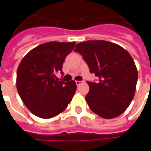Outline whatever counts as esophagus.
Returning a JSON list of instances; mask_svg holds the SVG:
<instances>
[{
    "instance_id": "34e87169",
    "label": "esophagus",
    "mask_w": 151,
    "mask_h": 151,
    "mask_svg": "<svg viewBox=\"0 0 151 151\" xmlns=\"http://www.w3.org/2000/svg\"><path fill=\"white\" fill-rule=\"evenodd\" d=\"M76 82V85H78V86H79V85L81 84V83H83V81H75Z\"/></svg>"
}]
</instances>
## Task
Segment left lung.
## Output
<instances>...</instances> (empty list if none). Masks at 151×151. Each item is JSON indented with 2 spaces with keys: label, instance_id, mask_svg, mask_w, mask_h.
I'll list each match as a JSON object with an SVG mask.
<instances>
[{
  "label": "left lung",
  "instance_id": "left-lung-1",
  "mask_svg": "<svg viewBox=\"0 0 151 151\" xmlns=\"http://www.w3.org/2000/svg\"><path fill=\"white\" fill-rule=\"evenodd\" d=\"M99 78L88 81L85 99L91 110L106 119L121 115L130 105L136 92L138 72L131 55L122 46L106 41H87L74 49Z\"/></svg>",
  "mask_w": 151,
  "mask_h": 151
}]
</instances>
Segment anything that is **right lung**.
Wrapping results in <instances>:
<instances>
[{
  "label": "right lung",
  "instance_id": "add662e5",
  "mask_svg": "<svg viewBox=\"0 0 151 151\" xmlns=\"http://www.w3.org/2000/svg\"><path fill=\"white\" fill-rule=\"evenodd\" d=\"M75 42L50 41L27 53L17 69L16 87L20 98L32 114L52 118L66 110L77 89L74 81H60L63 63Z\"/></svg>",
  "mask_w": 151,
  "mask_h": 151
}]
</instances>
